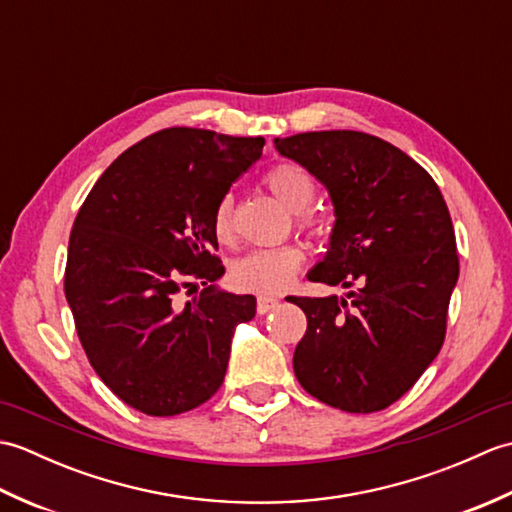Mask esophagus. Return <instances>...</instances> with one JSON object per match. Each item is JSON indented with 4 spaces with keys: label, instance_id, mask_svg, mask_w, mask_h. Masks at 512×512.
Returning <instances> with one entry per match:
<instances>
[{
    "label": "esophagus",
    "instance_id": "34e87169",
    "mask_svg": "<svg viewBox=\"0 0 512 512\" xmlns=\"http://www.w3.org/2000/svg\"><path fill=\"white\" fill-rule=\"evenodd\" d=\"M279 306V301L275 297H268V295H259L257 297V312L259 314H266L270 310H275Z\"/></svg>",
    "mask_w": 512,
    "mask_h": 512
}]
</instances>
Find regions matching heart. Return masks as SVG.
<instances>
[{
	"instance_id": "obj_1",
	"label": "heart",
	"mask_w": 512,
	"mask_h": 512,
	"mask_svg": "<svg viewBox=\"0 0 512 512\" xmlns=\"http://www.w3.org/2000/svg\"><path fill=\"white\" fill-rule=\"evenodd\" d=\"M266 187L270 193L286 206L288 211L297 213V222L301 228L308 231H317L321 226L319 215L308 211V206L314 198V180L306 169L297 165H277L266 173ZM213 233L222 242H228L233 237V195L226 193L215 204L213 211ZM306 262V253L297 244H284L273 248H257L250 250L248 255L239 257L231 268V277L235 286L253 292H262V295H277L284 290L297 270Z\"/></svg>"
}]
</instances>
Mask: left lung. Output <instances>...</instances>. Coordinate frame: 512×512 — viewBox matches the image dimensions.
Instances as JSON below:
<instances>
[{"label": "left lung", "instance_id": "8db88e82", "mask_svg": "<svg viewBox=\"0 0 512 512\" xmlns=\"http://www.w3.org/2000/svg\"><path fill=\"white\" fill-rule=\"evenodd\" d=\"M330 193V248L308 279L345 297H290L308 330L292 367L325 405L372 413L413 387L438 356L458 284L451 215L438 184L405 151L363 132L275 138Z\"/></svg>", "mask_w": 512, "mask_h": 512}]
</instances>
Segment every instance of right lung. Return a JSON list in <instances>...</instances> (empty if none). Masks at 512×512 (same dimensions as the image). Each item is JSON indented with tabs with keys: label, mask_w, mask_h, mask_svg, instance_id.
<instances>
[{
	"label": "right lung",
	"mask_w": 512,
	"mask_h": 512,
	"mask_svg": "<svg viewBox=\"0 0 512 512\" xmlns=\"http://www.w3.org/2000/svg\"><path fill=\"white\" fill-rule=\"evenodd\" d=\"M266 140L169 127L123 151L76 215L65 299L94 372L129 407L176 416L224 383L233 332L253 295L215 281L213 211ZM189 278L205 290L184 307Z\"/></svg>",
	"instance_id": "1"
}]
</instances>
